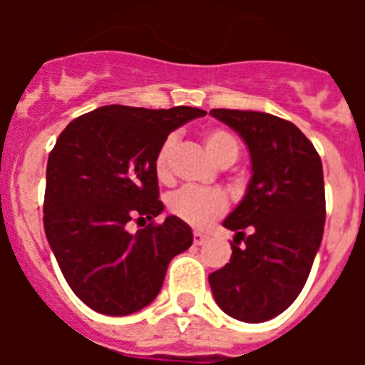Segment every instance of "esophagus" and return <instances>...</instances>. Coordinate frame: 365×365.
<instances>
[{
    "mask_svg": "<svg viewBox=\"0 0 365 365\" xmlns=\"http://www.w3.org/2000/svg\"><path fill=\"white\" fill-rule=\"evenodd\" d=\"M206 240H208V235H206L205 232H199V230L193 232V245H197L199 247V245L205 243Z\"/></svg>",
    "mask_w": 365,
    "mask_h": 365,
    "instance_id": "34e87169",
    "label": "esophagus"
}]
</instances>
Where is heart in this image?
Returning <instances> with one entry per match:
<instances>
[{"instance_id": "obj_1", "label": "heart", "mask_w": 365, "mask_h": 365, "mask_svg": "<svg viewBox=\"0 0 365 365\" xmlns=\"http://www.w3.org/2000/svg\"><path fill=\"white\" fill-rule=\"evenodd\" d=\"M205 148L212 159L219 166H230L235 163L240 155V144L237 138L227 130H208L202 137ZM177 146L175 137H168L160 144L159 151L155 155V175L157 179L168 182L172 179V157ZM170 214L179 217L180 221L188 222L190 227L202 228L219 215L227 210V197L217 190H205V188H180L173 192L166 201Z\"/></svg>"}]
</instances>
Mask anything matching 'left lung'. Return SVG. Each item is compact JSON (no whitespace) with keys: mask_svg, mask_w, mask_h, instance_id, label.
I'll return each instance as SVG.
<instances>
[{"mask_svg":"<svg viewBox=\"0 0 365 365\" xmlns=\"http://www.w3.org/2000/svg\"><path fill=\"white\" fill-rule=\"evenodd\" d=\"M210 115L243 138L252 177L243 201L222 221L235 232L230 263L212 272L208 282L228 316L259 324L282 314L298 298L320 248L325 225L322 160L292 122L240 109H212Z\"/></svg>","mask_w":365,"mask_h":365,"instance_id":"obj_1","label":"left lung"}]
</instances>
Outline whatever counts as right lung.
Segmentation results:
<instances>
[{
	"label": "right lung",
	"mask_w": 365,
	"mask_h": 365,
	"mask_svg": "<svg viewBox=\"0 0 365 365\" xmlns=\"http://www.w3.org/2000/svg\"><path fill=\"white\" fill-rule=\"evenodd\" d=\"M206 111L102 106L69 122L47 160L43 228L63 278L87 307L125 316L150 305L168 265L193 241L175 215L137 234L131 219L164 210L155 155L173 130Z\"/></svg>",
	"instance_id": "right-lung-1"
}]
</instances>
